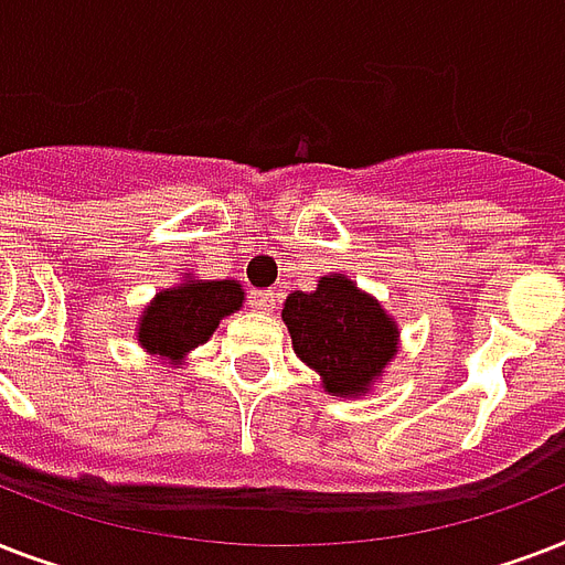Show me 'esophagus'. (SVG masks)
Instances as JSON below:
<instances>
[{
  "instance_id": "obj_1",
  "label": "esophagus",
  "mask_w": 565,
  "mask_h": 565,
  "mask_svg": "<svg viewBox=\"0 0 565 565\" xmlns=\"http://www.w3.org/2000/svg\"><path fill=\"white\" fill-rule=\"evenodd\" d=\"M248 299H252V308L260 310V313H269V310L275 308V301H278V292H275V290H255L252 296H248Z\"/></svg>"
}]
</instances>
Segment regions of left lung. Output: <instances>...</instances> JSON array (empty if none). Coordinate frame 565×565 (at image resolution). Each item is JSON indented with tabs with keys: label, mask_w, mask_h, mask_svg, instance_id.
Instances as JSON below:
<instances>
[{
	"label": "left lung",
	"mask_w": 565,
	"mask_h": 565,
	"mask_svg": "<svg viewBox=\"0 0 565 565\" xmlns=\"http://www.w3.org/2000/svg\"><path fill=\"white\" fill-rule=\"evenodd\" d=\"M281 319L292 352L319 372L326 393L340 398L370 393L398 349L390 313L340 273L319 278L317 290L290 292Z\"/></svg>",
	"instance_id": "obj_1"
}]
</instances>
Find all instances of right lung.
I'll list each match as a JSON object with an SVG mask.
<instances>
[{"label":"right lung","mask_w":565,"mask_h":565,"mask_svg":"<svg viewBox=\"0 0 565 565\" xmlns=\"http://www.w3.org/2000/svg\"><path fill=\"white\" fill-rule=\"evenodd\" d=\"M243 308L239 281H199L184 278L179 287H167L143 308L137 322V343L161 361L181 363L195 345L211 340L220 319Z\"/></svg>","instance_id":"add662e5"}]
</instances>
